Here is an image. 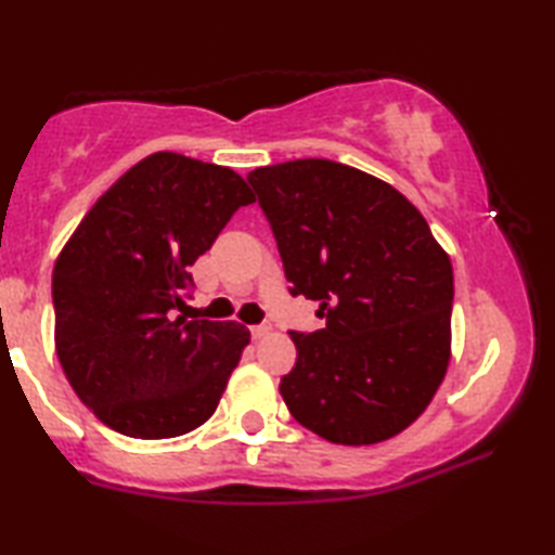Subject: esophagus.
<instances>
[{"instance_id": "1", "label": "esophagus", "mask_w": 555, "mask_h": 555, "mask_svg": "<svg viewBox=\"0 0 555 555\" xmlns=\"http://www.w3.org/2000/svg\"><path fill=\"white\" fill-rule=\"evenodd\" d=\"M249 333H251V337H255V340H261V337H267L271 333V327L269 325H251Z\"/></svg>"}]
</instances>
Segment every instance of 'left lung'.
<instances>
[{
  "instance_id": "8db88e82",
  "label": "left lung",
  "mask_w": 555,
  "mask_h": 555,
  "mask_svg": "<svg viewBox=\"0 0 555 555\" xmlns=\"http://www.w3.org/2000/svg\"><path fill=\"white\" fill-rule=\"evenodd\" d=\"M274 232L291 296L321 300L325 327L291 331L279 391L300 426L372 446L411 426L450 362L453 267L428 222L360 168L296 158L247 176Z\"/></svg>"
}]
</instances>
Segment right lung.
I'll use <instances>...</instances> for the list:
<instances>
[{"label": "right lung", "instance_id": "1", "mask_svg": "<svg viewBox=\"0 0 555 555\" xmlns=\"http://www.w3.org/2000/svg\"><path fill=\"white\" fill-rule=\"evenodd\" d=\"M255 195L228 166L158 152L92 205L53 267L55 352L102 424L176 438L215 409L249 331L188 321V267Z\"/></svg>", "mask_w": 555, "mask_h": 555}]
</instances>
